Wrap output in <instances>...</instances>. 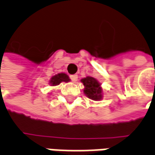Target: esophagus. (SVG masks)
<instances>
[{"instance_id": "esophagus-1", "label": "esophagus", "mask_w": 155, "mask_h": 155, "mask_svg": "<svg viewBox=\"0 0 155 155\" xmlns=\"http://www.w3.org/2000/svg\"><path fill=\"white\" fill-rule=\"evenodd\" d=\"M71 79L74 83H76V82L78 81V75H71Z\"/></svg>"}]
</instances>
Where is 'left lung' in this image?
Instances as JSON below:
<instances>
[{"label": "left lung", "instance_id": "1", "mask_svg": "<svg viewBox=\"0 0 155 155\" xmlns=\"http://www.w3.org/2000/svg\"><path fill=\"white\" fill-rule=\"evenodd\" d=\"M84 88V93L87 97L94 101H99L103 98V88L101 87V84L96 78L92 77H86L82 78Z\"/></svg>", "mask_w": 155, "mask_h": 155}]
</instances>
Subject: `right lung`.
<instances>
[{
  "instance_id": "add662e5",
  "label": "right lung",
  "mask_w": 155,
  "mask_h": 155,
  "mask_svg": "<svg viewBox=\"0 0 155 155\" xmlns=\"http://www.w3.org/2000/svg\"><path fill=\"white\" fill-rule=\"evenodd\" d=\"M71 81L69 76L65 73H58L55 76H53L50 80V84L51 86H57L58 84H60L62 82H65V83H68V82Z\"/></svg>"
}]
</instances>
